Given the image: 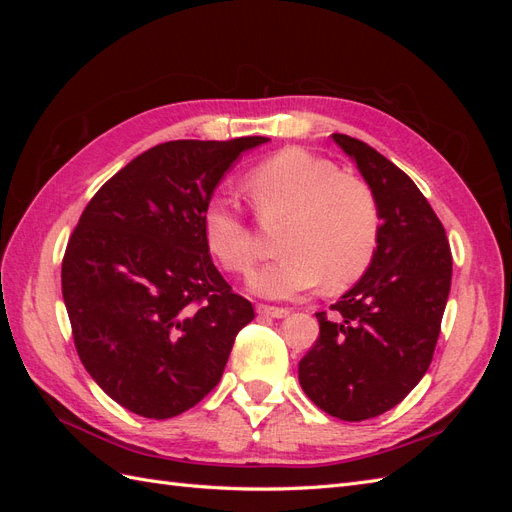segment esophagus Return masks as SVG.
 Here are the masks:
<instances>
[{"label":"esophagus","mask_w":512,"mask_h":512,"mask_svg":"<svg viewBox=\"0 0 512 512\" xmlns=\"http://www.w3.org/2000/svg\"><path fill=\"white\" fill-rule=\"evenodd\" d=\"M256 312H258V316H267V318H286L290 314V309H286V307H271V305H258Z\"/></svg>","instance_id":"esophagus-1"}]
</instances>
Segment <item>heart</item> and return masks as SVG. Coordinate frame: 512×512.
I'll use <instances>...</instances> for the list:
<instances>
[{
	"mask_svg": "<svg viewBox=\"0 0 512 512\" xmlns=\"http://www.w3.org/2000/svg\"><path fill=\"white\" fill-rule=\"evenodd\" d=\"M262 215L288 218L282 258L252 273L247 288L262 299L290 301L318 288L352 284L365 273L380 237L376 194L361 179L303 149H284L247 179ZM209 250L230 273L245 275L258 250L252 228L230 198H213L203 215Z\"/></svg>",
	"mask_w": 512,
	"mask_h": 512,
	"instance_id": "b5f03b06",
	"label": "heart"
}]
</instances>
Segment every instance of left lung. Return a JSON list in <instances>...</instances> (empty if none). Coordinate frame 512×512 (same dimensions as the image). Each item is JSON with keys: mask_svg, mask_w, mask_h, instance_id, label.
Returning a JSON list of instances; mask_svg holds the SVG:
<instances>
[{"mask_svg": "<svg viewBox=\"0 0 512 512\" xmlns=\"http://www.w3.org/2000/svg\"><path fill=\"white\" fill-rule=\"evenodd\" d=\"M333 141L376 194L380 237L361 280L331 314H316L320 335L299 363V382L320 410L365 421L395 408L429 369L453 256L442 222L404 170L359 138Z\"/></svg>", "mask_w": 512, "mask_h": 512, "instance_id": "1", "label": "left lung"}]
</instances>
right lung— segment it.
<instances>
[{
  "mask_svg": "<svg viewBox=\"0 0 512 512\" xmlns=\"http://www.w3.org/2000/svg\"><path fill=\"white\" fill-rule=\"evenodd\" d=\"M265 136L170 141L123 166L89 200L61 262L72 337L119 406L170 418L220 382L252 303L215 269L203 232L211 196Z\"/></svg>",
  "mask_w": 512,
  "mask_h": 512,
  "instance_id": "right-lung-1",
  "label": "right lung"
}]
</instances>
